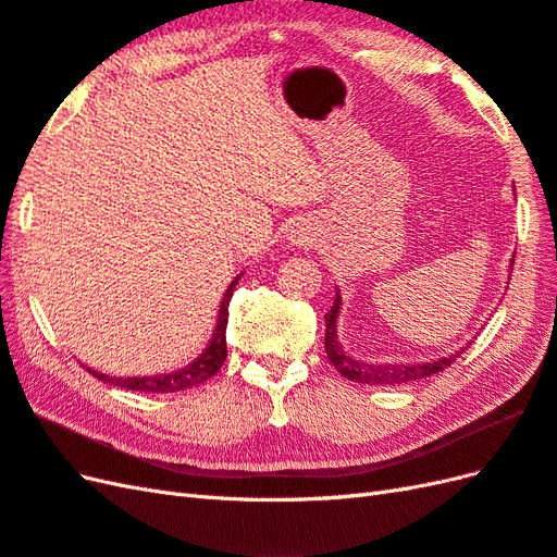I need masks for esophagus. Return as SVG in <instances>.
Segmentation results:
<instances>
[{"label": "esophagus", "instance_id": "1", "mask_svg": "<svg viewBox=\"0 0 557 557\" xmlns=\"http://www.w3.org/2000/svg\"><path fill=\"white\" fill-rule=\"evenodd\" d=\"M289 239L296 244V247H310V244H313V239H315L313 225H310L308 220H296V223H292Z\"/></svg>", "mask_w": 557, "mask_h": 557}]
</instances>
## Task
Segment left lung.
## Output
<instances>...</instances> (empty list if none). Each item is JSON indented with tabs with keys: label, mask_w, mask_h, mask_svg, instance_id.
<instances>
[{
	"label": "left lung",
	"mask_w": 557,
	"mask_h": 557,
	"mask_svg": "<svg viewBox=\"0 0 557 557\" xmlns=\"http://www.w3.org/2000/svg\"><path fill=\"white\" fill-rule=\"evenodd\" d=\"M515 261V258H512ZM512 265V263H510ZM512 270V268H510ZM342 313V296L339 289L334 294V304L330 308V313L325 315V351L330 363L342 372L346 380L360 382V384H406V382H416L422 377H430V374L442 372L444 368H450V363H456V358L468 348L470 344H465L460 351H454L448 356H442L436 360H426V363H368V360H356L354 356H348L344 351V346L339 344L337 337V320Z\"/></svg>",
	"instance_id": "1"
}]
</instances>
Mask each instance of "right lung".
<instances>
[{
    "mask_svg": "<svg viewBox=\"0 0 557 557\" xmlns=\"http://www.w3.org/2000/svg\"><path fill=\"white\" fill-rule=\"evenodd\" d=\"M244 273H239L235 280L230 282V287L225 289L223 299H220V310H218V320H215V330L213 337L209 342V346L203 351L187 363L185 368L173 370V372H161V374H145V377H109V374L97 372L92 368H87L89 372L99 377L101 382H109L115 386H125V389L133 392H151V394H168V392H183V389H191L201 382H206L209 377L220 370V366L225 363L227 356V342H225V330H227V306L232 294H235L237 284L242 280Z\"/></svg>",
    "mask_w": 557,
    "mask_h": 557,
    "instance_id": "add662e5",
    "label": "right lung"
}]
</instances>
